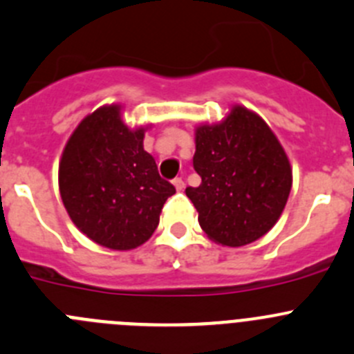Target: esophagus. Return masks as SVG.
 I'll return each instance as SVG.
<instances>
[{
  "label": "esophagus",
  "instance_id": "34e87169",
  "mask_svg": "<svg viewBox=\"0 0 354 354\" xmlns=\"http://www.w3.org/2000/svg\"><path fill=\"white\" fill-rule=\"evenodd\" d=\"M173 185H174V188H176L178 192L185 190V181L181 180V178H174V180H173Z\"/></svg>",
  "mask_w": 354,
  "mask_h": 354
}]
</instances>
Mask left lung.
<instances>
[{
	"label": "left lung",
	"mask_w": 354,
	"mask_h": 354,
	"mask_svg": "<svg viewBox=\"0 0 354 354\" xmlns=\"http://www.w3.org/2000/svg\"><path fill=\"white\" fill-rule=\"evenodd\" d=\"M194 167L202 183L185 194L205 235L226 247L266 235L292 188V167L279 138L243 105H233L223 121L195 128Z\"/></svg>",
	"instance_id": "left-lung-1"
}]
</instances>
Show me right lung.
<instances>
[{
	"mask_svg": "<svg viewBox=\"0 0 354 354\" xmlns=\"http://www.w3.org/2000/svg\"><path fill=\"white\" fill-rule=\"evenodd\" d=\"M121 111L104 105L79 122L62 152L58 188L79 232L107 249L131 250L152 236L176 190L143 149L150 124L128 128Z\"/></svg>",
	"mask_w": 354,
	"mask_h": 354,
	"instance_id": "1",
	"label": "right lung"
}]
</instances>
